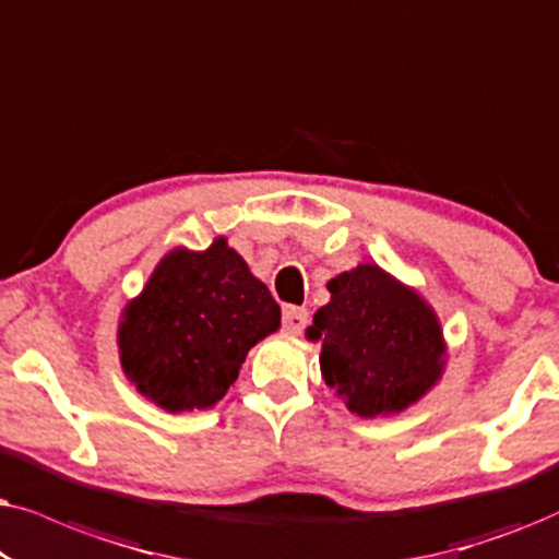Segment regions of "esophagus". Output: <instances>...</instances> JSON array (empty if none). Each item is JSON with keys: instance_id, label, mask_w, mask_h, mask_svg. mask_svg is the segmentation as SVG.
<instances>
[{"instance_id": "obj_1", "label": "esophagus", "mask_w": 559, "mask_h": 559, "mask_svg": "<svg viewBox=\"0 0 559 559\" xmlns=\"http://www.w3.org/2000/svg\"><path fill=\"white\" fill-rule=\"evenodd\" d=\"M309 324V311L301 307H286L284 309V330L288 334H301L304 326Z\"/></svg>"}]
</instances>
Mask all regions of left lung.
<instances>
[{
  "label": "left lung",
  "mask_w": 559,
  "mask_h": 559,
  "mask_svg": "<svg viewBox=\"0 0 559 559\" xmlns=\"http://www.w3.org/2000/svg\"><path fill=\"white\" fill-rule=\"evenodd\" d=\"M326 292L307 340L322 342L324 383L355 416L401 414L442 381L448 340L414 286L381 265L357 263L326 281Z\"/></svg>",
  "instance_id": "8db88e82"
}]
</instances>
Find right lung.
Here are the masks:
<instances>
[{"mask_svg": "<svg viewBox=\"0 0 559 559\" xmlns=\"http://www.w3.org/2000/svg\"><path fill=\"white\" fill-rule=\"evenodd\" d=\"M278 326L281 307L227 237L204 250L178 245L119 314V366L163 412H202L225 399L250 347Z\"/></svg>", "mask_w": 559, "mask_h": 559, "instance_id": "1", "label": "right lung"}]
</instances>
